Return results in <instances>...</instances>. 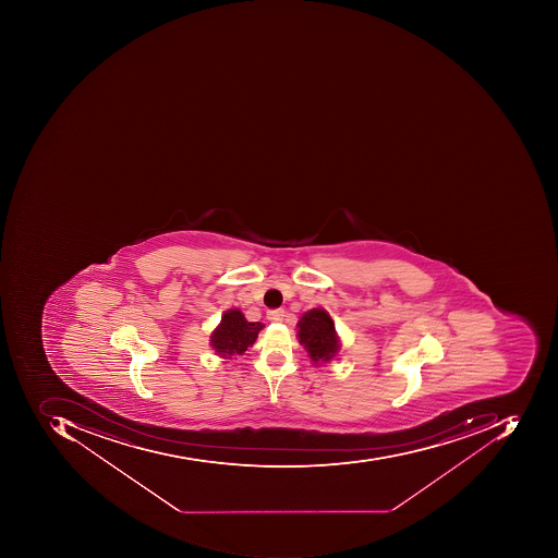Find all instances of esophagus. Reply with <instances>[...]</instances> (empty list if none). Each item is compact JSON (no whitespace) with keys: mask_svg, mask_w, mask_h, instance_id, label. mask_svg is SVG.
<instances>
[{"mask_svg":"<svg viewBox=\"0 0 558 558\" xmlns=\"http://www.w3.org/2000/svg\"><path fill=\"white\" fill-rule=\"evenodd\" d=\"M266 318L270 322H281L284 318V310H270V312L266 314Z\"/></svg>","mask_w":558,"mask_h":558,"instance_id":"esophagus-1","label":"esophagus"}]
</instances>
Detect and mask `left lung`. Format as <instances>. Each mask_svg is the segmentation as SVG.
Wrapping results in <instances>:
<instances>
[{"instance_id":"1","label":"left lung","mask_w":558,"mask_h":558,"mask_svg":"<svg viewBox=\"0 0 558 558\" xmlns=\"http://www.w3.org/2000/svg\"><path fill=\"white\" fill-rule=\"evenodd\" d=\"M296 327L300 343L305 347L308 357L315 365L327 364L339 353L340 339L337 336L336 324L327 310H308L302 315Z\"/></svg>"}]
</instances>
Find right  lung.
<instances>
[{
    "label": "right lung",
    "mask_w": 558,
    "mask_h": 558,
    "mask_svg": "<svg viewBox=\"0 0 558 558\" xmlns=\"http://www.w3.org/2000/svg\"><path fill=\"white\" fill-rule=\"evenodd\" d=\"M263 327L259 322L246 320L238 308L227 310L211 333V347L222 359L243 355L256 342Z\"/></svg>",
    "instance_id": "obj_1"
}]
</instances>
